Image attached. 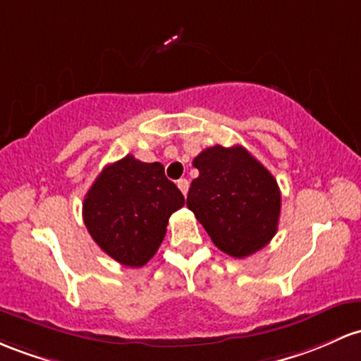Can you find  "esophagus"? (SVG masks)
Returning <instances> with one entry per match:
<instances>
[{
	"label": "esophagus",
	"instance_id": "1",
	"mask_svg": "<svg viewBox=\"0 0 361 361\" xmlns=\"http://www.w3.org/2000/svg\"><path fill=\"white\" fill-rule=\"evenodd\" d=\"M178 188H180L181 193H183V195L187 197V193H188V180H185V178L178 180Z\"/></svg>",
	"mask_w": 361,
	"mask_h": 361
}]
</instances>
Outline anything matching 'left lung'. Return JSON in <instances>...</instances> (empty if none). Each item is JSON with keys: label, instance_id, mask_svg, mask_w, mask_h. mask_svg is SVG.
<instances>
[{"label": "left lung", "instance_id": "8db88e82", "mask_svg": "<svg viewBox=\"0 0 361 361\" xmlns=\"http://www.w3.org/2000/svg\"><path fill=\"white\" fill-rule=\"evenodd\" d=\"M187 207L217 248L235 259L264 248L277 231L281 192L277 181L241 145H214L193 159Z\"/></svg>", "mask_w": 361, "mask_h": 361}]
</instances>
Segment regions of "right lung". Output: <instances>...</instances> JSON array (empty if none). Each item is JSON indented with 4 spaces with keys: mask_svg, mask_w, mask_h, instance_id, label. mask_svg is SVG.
<instances>
[{
    "mask_svg": "<svg viewBox=\"0 0 361 361\" xmlns=\"http://www.w3.org/2000/svg\"><path fill=\"white\" fill-rule=\"evenodd\" d=\"M183 205V193L166 178L161 162H142L128 154L102 169L82 214L102 252L126 267H142L164 240L171 214Z\"/></svg>",
    "mask_w": 361,
    "mask_h": 361,
    "instance_id": "obj_1",
    "label": "right lung"
}]
</instances>
